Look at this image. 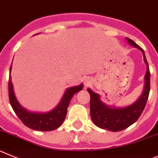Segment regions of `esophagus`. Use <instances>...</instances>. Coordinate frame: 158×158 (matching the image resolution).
<instances>
[{
	"label": "esophagus",
	"mask_w": 158,
	"mask_h": 158,
	"mask_svg": "<svg viewBox=\"0 0 158 158\" xmlns=\"http://www.w3.org/2000/svg\"><path fill=\"white\" fill-rule=\"evenodd\" d=\"M91 82H92V80H91V79H90V78H89V77L86 78V79H84V86H85V87H88V86H89V85L91 84Z\"/></svg>",
	"instance_id": "esophagus-1"
}]
</instances>
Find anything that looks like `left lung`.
Wrapping results in <instances>:
<instances>
[{
  "instance_id": "8db88e82",
  "label": "left lung",
  "mask_w": 158,
  "mask_h": 158,
  "mask_svg": "<svg viewBox=\"0 0 158 158\" xmlns=\"http://www.w3.org/2000/svg\"><path fill=\"white\" fill-rule=\"evenodd\" d=\"M131 45L137 48L143 52V59L146 65V72L145 75L144 89L141 96L136 102L122 108L109 106L102 102L101 96L88 88L87 91L90 95V116L92 121L96 126L102 129H107L110 131H119L126 129L137 121L141 116L147 100L150 89V73L149 65L145 56L144 50L134 41L126 38Z\"/></svg>"
}]
</instances>
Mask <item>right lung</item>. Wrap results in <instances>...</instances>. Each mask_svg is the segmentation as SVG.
Here are the masks:
<instances>
[{
  "label": "right lung",
  "mask_w": 158,
  "mask_h": 158,
  "mask_svg": "<svg viewBox=\"0 0 158 158\" xmlns=\"http://www.w3.org/2000/svg\"><path fill=\"white\" fill-rule=\"evenodd\" d=\"M38 35V34H36ZM12 65L10 67L9 72L11 74ZM83 84L81 83L79 86H72L66 89L61 100L57 106L47 113H36L27 110L23 107L17 100L13 89L11 75L8 81V95L9 102L12 108L17 116L20 119L24 125L31 129L39 131H49L59 127L66 117L68 107L69 106L71 99L76 93L82 90Z\"/></svg>",
  "instance_id": "right-lung-1"
}]
</instances>
